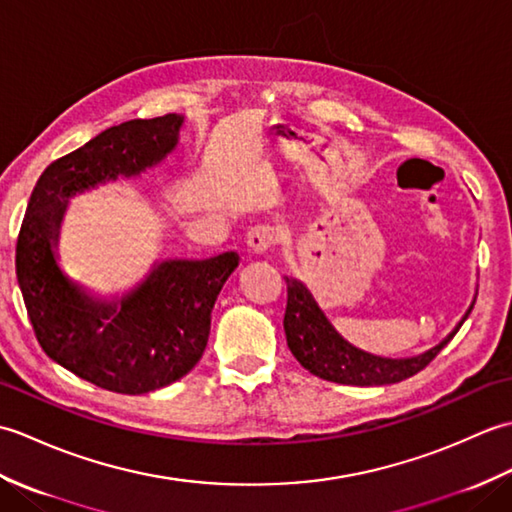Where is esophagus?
<instances>
[{"instance_id":"obj_1","label":"esophagus","mask_w":512,"mask_h":512,"mask_svg":"<svg viewBox=\"0 0 512 512\" xmlns=\"http://www.w3.org/2000/svg\"><path fill=\"white\" fill-rule=\"evenodd\" d=\"M277 244V235L270 226L257 224L246 233V246L253 255H264L270 253Z\"/></svg>"}]
</instances>
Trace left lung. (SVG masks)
<instances>
[{"instance_id":"1","label":"left lung","mask_w":512,"mask_h":512,"mask_svg":"<svg viewBox=\"0 0 512 512\" xmlns=\"http://www.w3.org/2000/svg\"><path fill=\"white\" fill-rule=\"evenodd\" d=\"M288 286V303L284 314V330L286 341L292 356L308 369L310 374L319 376L330 383L341 385H356V387H372V385H391L400 383V380L411 378L413 374L422 372L438 352L447 345L460 325L469 317L462 319L447 341L433 347L431 352L405 358V361H394V358H378L372 354H365L356 350L347 341H343L339 334L334 332L330 321L323 317L312 295L306 286L299 284L295 279H286Z\"/></svg>"}]
</instances>
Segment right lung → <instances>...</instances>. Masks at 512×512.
<instances>
[{"label":"right lung","mask_w":512,"mask_h":512,"mask_svg":"<svg viewBox=\"0 0 512 512\" xmlns=\"http://www.w3.org/2000/svg\"><path fill=\"white\" fill-rule=\"evenodd\" d=\"M180 125L176 114L127 121L54 160L37 180L19 228L17 281L41 350L116 394H147L191 372L209 341L215 299L239 257L165 262L121 303L103 306L61 275L52 244L65 198L156 165L176 147Z\"/></svg>","instance_id":"obj_1"}]
</instances>
